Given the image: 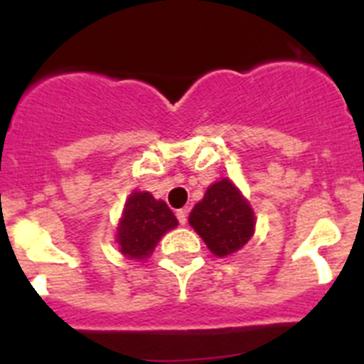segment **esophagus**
Returning a JSON list of instances; mask_svg holds the SVG:
<instances>
[{
  "mask_svg": "<svg viewBox=\"0 0 364 364\" xmlns=\"http://www.w3.org/2000/svg\"><path fill=\"white\" fill-rule=\"evenodd\" d=\"M176 218H178V222L184 226L186 222H188V210H176Z\"/></svg>",
  "mask_w": 364,
  "mask_h": 364,
  "instance_id": "34e87169",
  "label": "esophagus"
}]
</instances>
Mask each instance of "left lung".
I'll return each instance as SVG.
<instances>
[{
	"mask_svg": "<svg viewBox=\"0 0 364 364\" xmlns=\"http://www.w3.org/2000/svg\"><path fill=\"white\" fill-rule=\"evenodd\" d=\"M189 226L200 235L215 257L226 259L250 242L255 233V213L240 189L230 178H220L195 204Z\"/></svg>",
	"mask_w": 364,
	"mask_h": 364,
	"instance_id": "1",
	"label": "left lung"
}]
</instances>
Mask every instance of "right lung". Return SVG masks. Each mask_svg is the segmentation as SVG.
I'll return each instance as SVG.
<instances>
[{
  "label": "right lung",
  "mask_w": 364,
  "mask_h": 364,
  "mask_svg": "<svg viewBox=\"0 0 364 364\" xmlns=\"http://www.w3.org/2000/svg\"><path fill=\"white\" fill-rule=\"evenodd\" d=\"M176 226L178 220L166 202L156 200L149 191H133L118 222V250L127 259L142 262L149 259L164 235Z\"/></svg>",
  "instance_id": "obj_1"
}]
</instances>
